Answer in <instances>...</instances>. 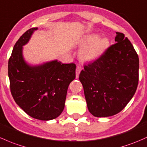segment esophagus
I'll return each mask as SVG.
<instances>
[{"mask_svg":"<svg viewBox=\"0 0 147 147\" xmlns=\"http://www.w3.org/2000/svg\"><path fill=\"white\" fill-rule=\"evenodd\" d=\"M81 70H82V67H80V65L77 66V69H76V78H78L79 77V75H80Z\"/></svg>","mask_w":147,"mask_h":147,"instance_id":"esophagus-1","label":"esophagus"}]
</instances>
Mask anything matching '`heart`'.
<instances>
[{"label": "heart", "instance_id": "1", "mask_svg": "<svg viewBox=\"0 0 147 147\" xmlns=\"http://www.w3.org/2000/svg\"><path fill=\"white\" fill-rule=\"evenodd\" d=\"M80 45L83 47L80 51V58L85 61H93L99 58L110 45L106 37L98 38L97 34H89L80 41Z\"/></svg>", "mask_w": 147, "mask_h": 147}]
</instances>
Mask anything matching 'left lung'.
I'll use <instances>...</instances> for the list:
<instances>
[{"label": "left lung", "mask_w": 147, "mask_h": 147, "mask_svg": "<svg viewBox=\"0 0 147 147\" xmlns=\"http://www.w3.org/2000/svg\"><path fill=\"white\" fill-rule=\"evenodd\" d=\"M115 44L80 74L89 112L109 117L120 112L132 99L139 81V57L124 34L116 32Z\"/></svg>", "instance_id": "left-lung-1"}]
</instances>
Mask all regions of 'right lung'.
<instances>
[{
    "label": "right lung",
    "mask_w": 147,
    "mask_h": 147,
    "mask_svg": "<svg viewBox=\"0 0 147 147\" xmlns=\"http://www.w3.org/2000/svg\"><path fill=\"white\" fill-rule=\"evenodd\" d=\"M37 29L24 32L14 46L8 61L10 92L17 104L29 116L50 120L64 109L67 88L75 78L76 65L63 64L56 60L36 66L27 64L22 46Z\"/></svg>",
    "instance_id": "obj_1"
}]
</instances>
